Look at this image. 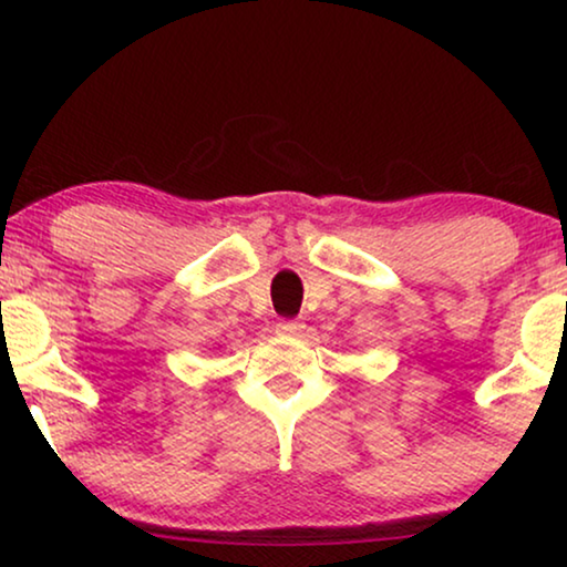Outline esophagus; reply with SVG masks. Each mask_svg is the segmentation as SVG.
Listing matches in <instances>:
<instances>
[{
    "label": "esophagus",
    "instance_id": "1",
    "mask_svg": "<svg viewBox=\"0 0 567 567\" xmlns=\"http://www.w3.org/2000/svg\"><path fill=\"white\" fill-rule=\"evenodd\" d=\"M276 330L286 338H297V336H301V330H305V324H301L299 320H281L276 324Z\"/></svg>",
    "mask_w": 567,
    "mask_h": 567
}]
</instances>
